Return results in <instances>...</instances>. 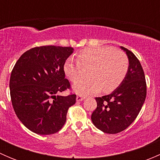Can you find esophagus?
<instances>
[{"instance_id": "34e87169", "label": "esophagus", "mask_w": 160, "mask_h": 160, "mask_svg": "<svg viewBox=\"0 0 160 160\" xmlns=\"http://www.w3.org/2000/svg\"><path fill=\"white\" fill-rule=\"evenodd\" d=\"M85 98V97L82 94H78L77 96V101H81Z\"/></svg>"}]
</instances>
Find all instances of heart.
<instances>
[{"label": "heart", "mask_w": 160, "mask_h": 160, "mask_svg": "<svg viewBox=\"0 0 160 160\" xmlns=\"http://www.w3.org/2000/svg\"><path fill=\"white\" fill-rule=\"evenodd\" d=\"M77 59L69 58L64 64V72L72 83L78 81L83 74V68H90L89 78L74 85L80 93H93L102 89L104 92L115 90L125 78L129 60L124 52L111 46H93L81 50Z\"/></svg>", "instance_id": "heart-1"}]
</instances>
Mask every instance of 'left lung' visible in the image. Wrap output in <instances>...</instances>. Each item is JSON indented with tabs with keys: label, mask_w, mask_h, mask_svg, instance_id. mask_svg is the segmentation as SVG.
I'll list each match as a JSON object with an SVG mask.
<instances>
[{
	"label": "left lung",
	"mask_w": 160,
	"mask_h": 160,
	"mask_svg": "<svg viewBox=\"0 0 160 160\" xmlns=\"http://www.w3.org/2000/svg\"><path fill=\"white\" fill-rule=\"evenodd\" d=\"M129 60L128 72L112 93L96 98L97 108L91 114L93 125L108 134H116L126 129L135 120L146 98L144 71L132 52L121 47Z\"/></svg>",
	"instance_id": "1"
}]
</instances>
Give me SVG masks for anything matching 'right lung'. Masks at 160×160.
<instances>
[{
  "mask_svg": "<svg viewBox=\"0 0 160 160\" xmlns=\"http://www.w3.org/2000/svg\"><path fill=\"white\" fill-rule=\"evenodd\" d=\"M72 47L43 46L21 56L11 71L10 93L16 115L24 125L39 135L59 132L65 124L69 108L77 95L59 96L70 89L64 64Z\"/></svg>",
  "mask_w": 160,
  "mask_h": 160,
  "instance_id": "obj_1",
  "label": "right lung"
}]
</instances>
